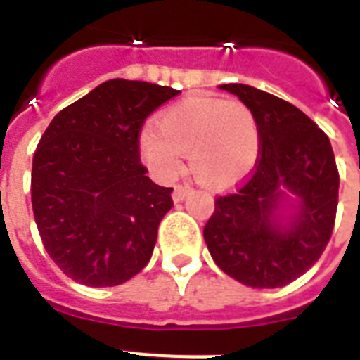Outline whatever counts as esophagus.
Instances as JSON below:
<instances>
[{"label":"esophagus","instance_id":"1","mask_svg":"<svg viewBox=\"0 0 360 360\" xmlns=\"http://www.w3.org/2000/svg\"><path fill=\"white\" fill-rule=\"evenodd\" d=\"M188 192H191V186L188 185H175L174 186V202H181V200H185Z\"/></svg>","mask_w":360,"mask_h":360}]
</instances>
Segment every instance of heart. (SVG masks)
<instances>
[{"label":"heart","instance_id":"b5f03b06","mask_svg":"<svg viewBox=\"0 0 360 360\" xmlns=\"http://www.w3.org/2000/svg\"><path fill=\"white\" fill-rule=\"evenodd\" d=\"M157 129L140 134V155L153 174L172 179L188 155L196 179L217 191L245 179L262 149L256 114L240 101L186 98L158 117Z\"/></svg>","mask_w":360,"mask_h":360}]
</instances>
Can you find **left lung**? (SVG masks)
<instances>
[{
    "instance_id": "obj_1",
    "label": "left lung",
    "mask_w": 360,
    "mask_h": 360,
    "mask_svg": "<svg viewBox=\"0 0 360 360\" xmlns=\"http://www.w3.org/2000/svg\"><path fill=\"white\" fill-rule=\"evenodd\" d=\"M220 87L256 114L262 149L236 191L217 196L203 237L231 278L282 288L318 262L333 236L340 185L335 153L329 136L284 98L245 84ZM282 188L300 198L288 225L278 219Z\"/></svg>"
}]
</instances>
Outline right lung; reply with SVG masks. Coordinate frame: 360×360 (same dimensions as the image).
<instances>
[{
    "mask_svg": "<svg viewBox=\"0 0 360 360\" xmlns=\"http://www.w3.org/2000/svg\"><path fill=\"white\" fill-rule=\"evenodd\" d=\"M181 91L108 80L63 108L44 130L31 168V205L48 256L91 288L130 280L151 259L174 200L140 160L149 115Z\"/></svg>",
    "mask_w": 360,
    "mask_h": 360,
    "instance_id": "right-lung-1",
    "label": "right lung"
}]
</instances>
